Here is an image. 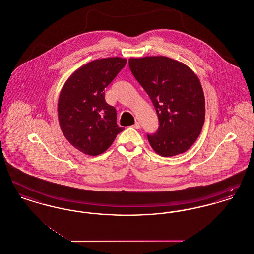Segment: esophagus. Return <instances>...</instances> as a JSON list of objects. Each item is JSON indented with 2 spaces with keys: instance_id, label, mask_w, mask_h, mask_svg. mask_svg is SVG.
<instances>
[{
  "instance_id": "1",
  "label": "esophagus",
  "mask_w": 254,
  "mask_h": 254,
  "mask_svg": "<svg viewBox=\"0 0 254 254\" xmlns=\"http://www.w3.org/2000/svg\"><path fill=\"white\" fill-rule=\"evenodd\" d=\"M133 128H135V129H139L140 127H141V126H140V123L139 122H135V124L132 126Z\"/></svg>"
}]
</instances>
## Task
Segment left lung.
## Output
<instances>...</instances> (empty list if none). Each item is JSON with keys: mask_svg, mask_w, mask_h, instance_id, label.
Listing matches in <instances>:
<instances>
[{"mask_svg": "<svg viewBox=\"0 0 254 254\" xmlns=\"http://www.w3.org/2000/svg\"><path fill=\"white\" fill-rule=\"evenodd\" d=\"M128 64L157 112L158 130L147 134L151 147L163 157L184 153L195 143L205 122V96L197 75L165 56L130 58Z\"/></svg>", "mask_w": 254, "mask_h": 254, "instance_id": "8db88e82", "label": "left lung"}]
</instances>
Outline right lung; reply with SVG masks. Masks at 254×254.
<instances>
[{
  "label": "right lung",
  "instance_id": "obj_1",
  "mask_svg": "<svg viewBox=\"0 0 254 254\" xmlns=\"http://www.w3.org/2000/svg\"><path fill=\"white\" fill-rule=\"evenodd\" d=\"M127 64L120 57L87 63L70 75L61 90L58 118L66 140L81 152L97 156L124 130L116 109L105 100V88Z\"/></svg>",
  "mask_w": 254,
  "mask_h": 254
}]
</instances>
